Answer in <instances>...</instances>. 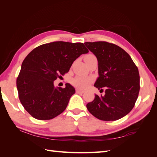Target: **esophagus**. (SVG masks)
I'll list each match as a JSON object with an SVG mask.
<instances>
[{"mask_svg": "<svg viewBox=\"0 0 157 157\" xmlns=\"http://www.w3.org/2000/svg\"><path fill=\"white\" fill-rule=\"evenodd\" d=\"M76 92H77V94H83L84 92L82 91V90H80V89L77 88V90H76Z\"/></svg>", "mask_w": 157, "mask_h": 157, "instance_id": "1", "label": "esophagus"}]
</instances>
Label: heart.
Segmentation results:
<instances>
[{"label": "heart", "instance_id": "heart-1", "mask_svg": "<svg viewBox=\"0 0 157 157\" xmlns=\"http://www.w3.org/2000/svg\"><path fill=\"white\" fill-rule=\"evenodd\" d=\"M95 58V56L92 54H89L86 56L85 59H90ZM92 80L91 78L82 77V76H77L75 78H74L72 80V83L74 86L77 87L80 89H85L86 88L91 82Z\"/></svg>", "mask_w": 157, "mask_h": 157}]
</instances>
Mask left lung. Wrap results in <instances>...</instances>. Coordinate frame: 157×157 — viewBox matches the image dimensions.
I'll list each match as a JSON object with an SVG mask.
<instances>
[{
	"instance_id": "1",
	"label": "left lung",
	"mask_w": 157,
	"mask_h": 157,
	"mask_svg": "<svg viewBox=\"0 0 157 157\" xmlns=\"http://www.w3.org/2000/svg\"><path fill=\"white\" fill-rule=\"evenodd\" d=\"M98 61V74L94 86L105 95L95 98L86 107L93 116L105 121H117L129 113L140 92L138 69L131 57L121 47L107 42H85Z\"/></svg>"
}]
</instances>
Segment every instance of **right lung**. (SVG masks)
I'll list each match as a JSON object with an SVG mask.
<instances>
[{"mask_svg":"<svg viewBox=\"0 0 157 157\" xmlns=\"http://www.w3.org/2000/svg\"><path fill=\"white\" fill-rule=\"evenodd\" d=\"M88 52L81 42L58 41L38 46L27 56L16 85L22 105L33 117L50 120L65 111L75 89L69 83L64 88L55 87L54 81Z\"/></svg>","mask_w":157,"mask_h":157,"instance_id":"obj_1","label":"right lung"}]
</instances>
